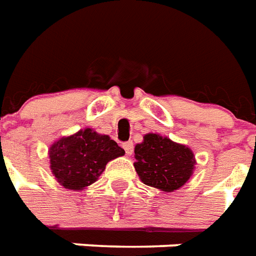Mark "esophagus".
Returning a JSON list of instances; mask_svg holds the SVG:
<instances>
[{"instance_id":"esophagus-1","label":"esophagus","mask_w":256,"mask_h":256,"mask_svg":"<svg viewBox=\"0 0 256 256\" xmlns=\"http://www.w3.org/2000/svg\"><path fill=\"white\" fill-rule=\"evenodd\" d=\"M124 150H126V155H132V152H134V143L132 142H126V143H124Z\"/></svg>"}]
</instances>
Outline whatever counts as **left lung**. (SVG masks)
I'll return each mask as SVG.
<instances>
[{"label":"left lung","mask_w":256,"mask_h":256,"mask_svg":"<svg viewBox=\"0 0 256 256\" xmlns=\"http://www.w3.org/2000/svg\"><path fill=\"white\" fill-rule=\"evenodd\" d=\"M135 168L146 185L163 192L180 189L189 180L194 155L188 147L156 134L144 136L135 147Z\"/></svg>","instance_id":"left-lung-1"}]
</instances>
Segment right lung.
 <instances>
[{"mask_svg": "<svg viewBox=\"0 0 256 256\" xmlns=\"http://www.w3.org/2000/svg\"><path fill=\"white\" fill-rule=\"evenodd\" d=\"M124 154L126 151L109 136L86 128L52 144L51 170L66 189L80 190L98 180L109 160Z\"/></svg>", "mask_w": 256, "mask_h": 256, "instance_id": "right-lung-1", "label": "right lung"}]
</instances>
